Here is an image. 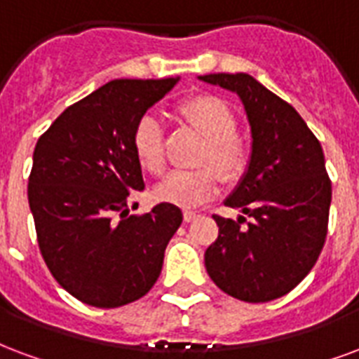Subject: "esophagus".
<instances>
[{"label":"esophagus","instance_id":"obj_1","mask_svg":"<svg viewBox=\"0 0 359 359\" xmlns=\"http://www.w3.org/2000/svg\"><path fill=\"white\" fill-rule=\"evenodd\" d=\"M182 217H184V222H192V220L198 219V213L196 211H184Z\"/></svg>","mask_w":359,"mask_h":359}]
</instances>
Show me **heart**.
<instances>
[{
    "instance_id": "heart-1",
    "label": "heart",
    "mask_w": 359,
    "mask_h": 359,
    "mask_svg": "<svg viewBox=\"0 0 359 359\" xmlns=\"http://www.w3.org/2000/svg\"><path fill=\"white\" fill-rule=\"evenodd\" d=\"M180 114L188 119L207 139V146L201 154L203 163L219 172L224 180H238L247 169V150L236 139L238 121L236 116L220 98L196 97L180 106ZM133 152L142 169L152 175H159L165 167L163 150V123L158 114L146 112L140 116L133 129ZM219 192V179L212 169H194V171H171L156 188V200L169 205L190 207L201 205Z\"/></svg>"
}]
</instances>
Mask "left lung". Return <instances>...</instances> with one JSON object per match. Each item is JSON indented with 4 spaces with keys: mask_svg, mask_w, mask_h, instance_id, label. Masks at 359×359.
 Here are the masks:
<instances>
[{
    "mask_svg": "<svg viewBox=\"0 0 359 359\" xmlns=\"http://www.w3.org/2000/svg\"><path fill=\"white\" fill-rule=\"evenodd\" d=\"M201 81L240 97L251 127V156L224 200L243 215H215L219 238L207 247V274L245 302L287 294L318 261L327 236L331 182L320 140L293 106L249 74H209Z\"/></svg>",
    "mask_w": 359,
    "mask_h": 359,
    "instance_id": "obj_1",
    "label": "left lung"
}]
</instances>
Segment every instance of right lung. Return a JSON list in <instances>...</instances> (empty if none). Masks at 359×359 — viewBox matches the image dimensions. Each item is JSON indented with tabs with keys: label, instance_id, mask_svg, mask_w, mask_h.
<instances>
[{
	"label": "right lung",
	"instance_id": "right-lung-1",
	"mask_svg": "<svg viewBox=\"0 0 359 359\" xmlns=\"http://www.w3.org/2000/svg\"><path fill=\"white\" fill-rule=\"evenodd\" d=\"M179 79L108 81L68 106L36 144L28 201L39 251L58 285L89 306L144 297L182 222L177 205L144 215L127 205L144 190L133 129Z\"/></svg>",
	"mask_w": 359,
	"mask_h": 359
}]
</instances>
